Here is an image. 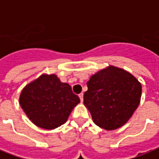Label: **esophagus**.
<instances>
[{"instance_id":"34e87169","label":"esophagus","mask_w":159,"mask_h":159,"mask_svg":"<svg viewBox=\"0 0 159 159\" xmlns=\"http://www.w3.org/2000/svg\"><path fill=\"white\" fill-rule=\"evenodd\" d=\"M79 98H80V100H81V102H83V93L79 94Z\"/></svg>"}]
</instances>
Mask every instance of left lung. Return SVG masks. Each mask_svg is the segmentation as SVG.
I'll return each mask as SVG.
<instances>
[{
  "label": "left lung",
  "mask_w": 159,
  "mask_h": 159,
  "mask_svg": "<svg viewBox=\"0 0 159 159\" xmlns=\"http://www.w3.org/2000/svg\"><path fill=\"white\" fill-rule=\"evenodd\" d=\"M83 103L97 126L114 130L126 124L141 98V84L126 70L109 66L91 76Z\"/></svg>",
  "instance_id": "left-lung-1"
}]
</instances>
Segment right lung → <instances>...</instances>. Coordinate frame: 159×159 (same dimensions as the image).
Masks as SVG:
<instances>
[{
    "mask_svg": "<svg viewBox=\"0 0 159 159\" xmlns=\"http://www.w3.org/2000/svg\"><path fill=\"white\" fill-rule=\"evenodd\" d=\"M78 95L68 83L55 75H42L22 90L20 103L28 118L44 129H54L66 122L76 104Z\"/></svg>",
    "mask_w": 159,
    "mask_h": 159,
    "instance_id": "add662e5",
    "label": "right lung"
}]
</instances>
